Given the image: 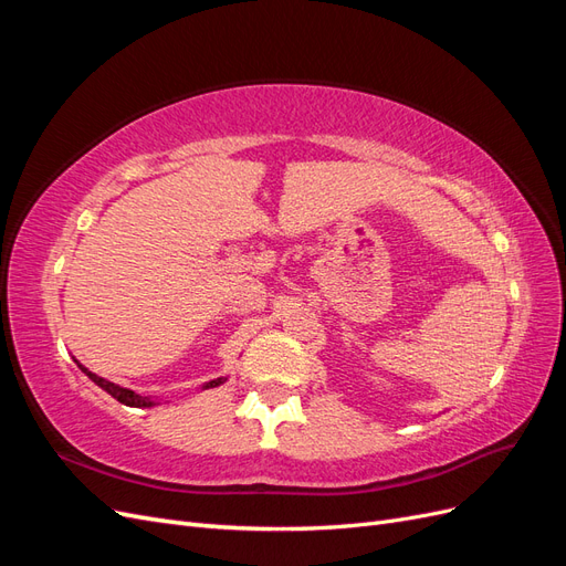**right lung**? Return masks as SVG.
Masks as SVG:
<instances>
[{
  "mask_svg": "<svg viewBox=\"0 0 566 566\" xmlns=\"http://www.w3.org/2000/svg\"><path fill=\"white\" fill-rule=\"evenodd\" d=\"M77 366H80V364H77ZM80 370H82V373H87L92 382H96L101 389H106V391L111 394V397H113V399H117L119 403H125V406H134V408H148V406H156V401H153V399H148V397H142V394H136V391H132V389L119 387V385H115V382H108V380H104V378H98L96 373L87 370V368H84V366H80ZM221 382H224V378L210 380V382H205V387H202V389L219 387Z\"/></svg>",
  "mask_w": 566,
  "mask_h": 566,
  "instance_id": "1",
  "label": "right lung"
}]
</instances>
